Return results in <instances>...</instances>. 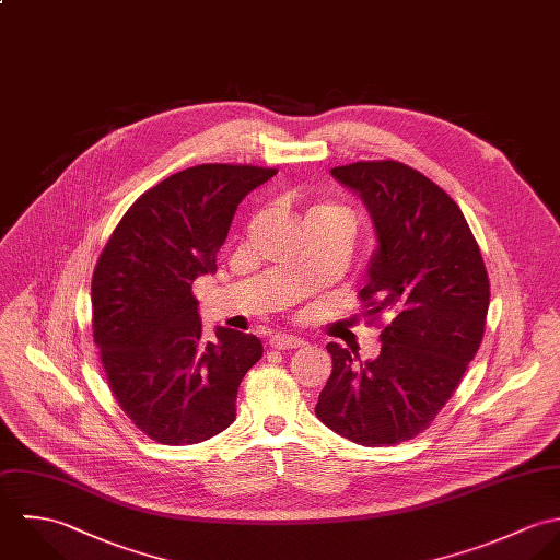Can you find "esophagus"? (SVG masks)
Returning a JSON list of instances; mask_svg holds the SVG:
<instances>
[{
	"label": "esophagus",
	"instance_id": "obj_1",
	"mask_svg": "<svg viewBox=\"0 0 560 560\" xmlns=\"http://www.w3.org/2000/svg\"><path fill=\"white\" fill-rule=\"evenodd\" d=\"M305 341L301 337L288 336V334H279V336L270 337V346L277 348V350H292V348H299L303 346Z\"/></svg>",
	"mask_w": 560,
	"mask_h": 560
}]
</instances>
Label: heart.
Instances as JSON below:
<instances>
[{
	"instance_id": "heart-1",
	"label": "heart",
	"mask_w": 560,
	"mask_h": 560,
	"mask_svg": "<svg viewBox=\"0 0 560 560\" xmlns=\"http://www.w3.org/2000/svg\"><path fill=\"white\" fill-rule=\"evenodd\" d=\"M341 221V223L348 224L352 223V219H350V212H348V208H343V206H339V203H334V201H320V203H314L310 210H307V214H305V221Z\"/></svg>"
}]
</instances>
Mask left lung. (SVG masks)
<instances>
[{
  "label": "left lung",
  "mask_w": 560,
  "mask_h": 560,
  "mask_svg": "<svg viewBox=\"0 0 560 560\" xmlns=\"http://www.w3.org/2000/svg\"><path fill=\"white\" fill-rule=\"evenodd\" d=\"M331 173L374 221L378 248L359 301L370 325L389 323L361 368L327 343L334 370L316 416L359 446H394L427 431L456 392L485 336L489 277L463 212L420 171L374 160Z\"/></svg>",
  "instance_id": "obj_1"
}]
</instances>
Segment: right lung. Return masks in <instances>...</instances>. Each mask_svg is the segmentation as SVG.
Masks as SVG:
<instances>
[{"label":"right lung","mask_w":560,"mask_h":560,"mask_svg":"<svg viewBox=\"0 0 560 560\" xmlns=\"http://www.w3.org/2000/svg\"><path fill=\"white\" fill-rule=\"evenodd\" d=\"M277 168L199 164L140 195L104 246L91 283L93 339L118 407L164 446L201 444L235 420L250 334L203 337L192 281L217 270L237 203Z\"/></svg>","instance_id":"add662e5"}]
</instances>
